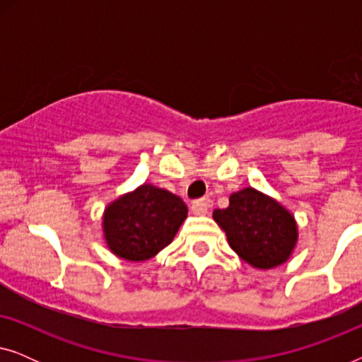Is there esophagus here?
Listing matches in <instances>:
<instances>
[{"label": "esophagus", "instance_id": "1", "mask_svg": "<svg viewBox=\"0 0 362 362\" xmlns=\"http://www.w3.org/2000/svg\"><path fill=\"white\" fill-rule=\"evenodd\" d=\"M211 206H212V201L207 199V197H204V199H197V201L192 202L191 211L194 212L196 216H206L207 212H209Z\"/></svg>", "mask_w": 362, "mask_h": 362}]
</instances>
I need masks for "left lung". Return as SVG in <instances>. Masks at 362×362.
<instances>
[{"mask_svg":"<svg viewBox=\"0 0 362 362\" xmlns=\"http://www.w3.org/2000/svg\"><path fill=\"white\" fill-rule=\"evenodd\" d=\"M212 217L226 232L230 249L254 269L285 264L298 242L295 216L255 187L230 194L229 207L216 209Z\"/></svg>","mask_w":362,"mask_h":362,"instance_id":"left-lung-1","label":"left lung"}]
</instances>
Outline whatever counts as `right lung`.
I'll return each instance as SVG.
<instances>
[{"label":"right lung","mask_w":362,"mask_h":362,"mask_svg":"<svg viewBox=\"0 0 362 362\" xmlns=\"http://www.w3.org/2000/svg\"><path fill=\"white\" fill-rule=\"evenodd\" d=\"M186 217L181 197L145 182L105 207L103 239L118 259L145 262L171 244Z\"/></svg>","instance_id":"1"}]
</instances>
